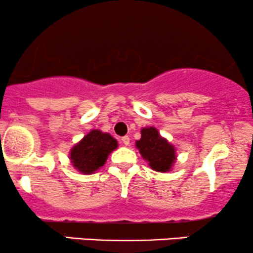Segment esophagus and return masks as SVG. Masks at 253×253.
I'll use <instances>...</instances> for the list:
<instances>
[{
	"mask_svg": "<svg viewBox=\"0 0 253 253\" xmlns=\"http://www.w3.org/2000/svg\"><path fill=\"white\" fill-rule=\"evenodd\" d=\"M121 141H123V144L124 145H126V146H128V145H129V138H128V136H123V138H121Z\"/></svg>",
	"mask_w": 253,
	"mask_h": 253,
	"instance_id": "obj_1",
	"label": "esophagus"
}]
</instances>
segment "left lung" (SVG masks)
I'll use <instances>...</instances> for the list:
<instances>
[{
	"label": "left lung",
	"instance_id": "1",
	"mask_svg": "<svg viewBox=\"0 0 253 253\" xmlns=\"http://www.w3.org/2000/svg\"><path fill=\"white\" fill-rule=\"evenodd\" d=\"M135 146L152 170L168 172L172 169L177 159L176 149L168 139L159 134L156 127H144L141 138L135 141Z\"/></svg>",
	"mask_w": 253,
	"mask_h": 253
}]
</instances>
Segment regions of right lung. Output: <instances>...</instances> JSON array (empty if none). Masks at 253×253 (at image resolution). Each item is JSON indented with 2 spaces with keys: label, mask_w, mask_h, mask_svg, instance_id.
Listing matches in <instances>:
<instances>
[{
  "label": "right lung",
  "mask_w": 253,
  "mask_h": 253,
  "mask_svg": "<svg viewBox=\"0 0 253 253\" xmlns=\"http://www.w3.org/2000/svg\"><path fill=\"white\" fill-rule=\"evenodd\" d=\"M118 149L117 139L109 133L91 129L69 153L72 167L83 175H91L106 164L109 153Z\"/></svg>",
  "instance_id": "right-lung-1"
}]
</instances>
